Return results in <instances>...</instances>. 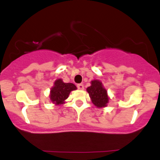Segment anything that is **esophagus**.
Segmentation results:
<instances>
[{
	"instance_id": "34e87169",
	"label": "esophagus",
	"mask_w": 160,
	"mask_h": 160,
	"mask_svg": "<svg viewBox=\"0 0 160 160\" xmlns=\"http://www.w3.org/2000/svg\"><path fill=\"white\" fill-rule=\"evenodd\" d=\"M77 87H78L79 89H81V90H82V89H84V86H83V84H82V83L78 84V85H77Z\"/></svg>"
}]
</instances>
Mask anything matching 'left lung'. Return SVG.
Listing matches in <instances>:
<instances>
[{
  "label": "left lung",
  "mask_w": 160,
  "mask_h": 160,
  "mask_svg": "<svg viewBox=\"0 0 160 160\" xmlns=\"http://www.w3.org/2000/svg\"><path fill=\"white\" fill-rule=\"evenodd\" d=\"M92 102L96 107L102 108L107 106L109 101L107 91L103 87L102 82L99 80H92L91 82V86L86 89Z\"/></svg>",
  "instance_id": "8db88e82"
}]
</instances>
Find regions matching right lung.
Returning a JSON list of instances; mask_svg holds the SVG:
<instances>
[{
  "label": "right lung",
  "mask_w": 160,
  "mask_h": 160,
  "mask_svg": "<svg viewBox=\"0 0 160 160\" xmlns=\"http://www.w3.org/2000/svg\"><path fill=\"white\" fill-rule=\"evenodd\" d=\"M77 89L76 86L71 82L65 83L62 79L55 81L54 86L50 90V100L52 103L59 105L65 103V100L68 98L71 91Z\"/></svg>",
  "instance_id": "add662e5"
}]
</instances>
